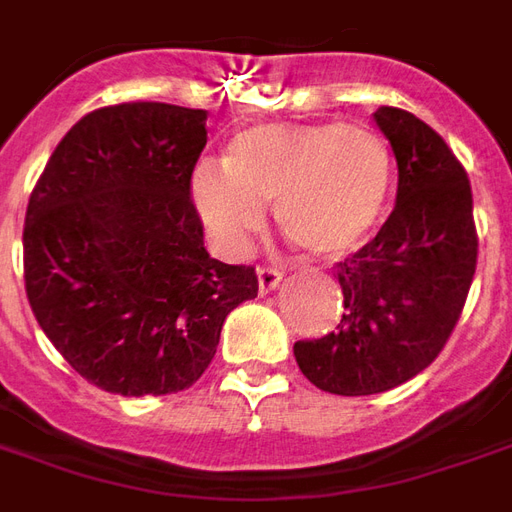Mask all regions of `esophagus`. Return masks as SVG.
I'll use <instances>...</instances> for the list:
<instances>
[{
	"label": "esophagus",
	"mask_w": 512,
	"mask_h": 512,
	"mask_svg": "<svg viewBox=\"0 0 512 512\" xmlns=\"http://www.w3.org/2000/svg\"><path fill=\"white\" fill-rule=\"evenodd\" d=\"M282 276L285 274L279 268H257V287H260V293L266 295L271 290H276L279 282H282Z\"/></svg>",
	"instance_id": "1"
}]
</instances>
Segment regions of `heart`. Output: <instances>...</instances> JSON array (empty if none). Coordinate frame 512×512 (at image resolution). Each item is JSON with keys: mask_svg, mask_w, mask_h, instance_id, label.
<instances>
[{"mask_svg": "<svg viewBox=\"0 0 512 512\" xmlns=\"http://www.w3.org/2000/svg\"><path fill=\"white\" fill-rule=\"evenodd\" d=\"M393 187V154L380 132L339 121H266L227 143L225 165L200 162L189 200L225 252L244 249L266 222L287 241L336 260L372 236Z\"/></svg>", "mask_w": 512, "mask_h": 512, "instance_id": "1", "label": "heart"}]
</instances>
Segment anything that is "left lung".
I'll return each mask as SVG.
<instances>
[{
    "instance_id": "obj_1",
    "label": "left lung",
    "mask_w": 512,
    "mask_h": 512,
    "mask_svg": "<svg viewBox=\"0 0 512 512\" xmlns=\"http://www.w3.org/2000/svg\"><path fill=\"white\" fill-rule=\"evenodd\" d=\"M399 165L396 206L369 244L336 266L344 314L323 339L295 342L320 391L372 396L412 380L456 328L478 266L467 170L418 116L374 111Z\"/></svg>"
}]
</instances>
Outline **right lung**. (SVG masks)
I'll use <instances>...</instances> for the list:
<instances>
[{"instance_id": "1", "label": "right lung", "mask_w": 512, "mask_h": 512, "mask_svg": "<svg viewBox=\"0 0 512 512\" xmlns=\"http://www.w3.org/2000/svg\"><path fill=\"white\" fill-rule=\"evenodd\" d=\"M206 119L168 102L86 113L29 198V306L64 361L102 391L189 388L227 314L257 295L255 268L208 255L189 200Z\"/></svg>"}]
</instances>
